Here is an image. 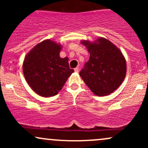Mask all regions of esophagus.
<instances>
[{
    "label": "esophagus",
    "mask_w": 148,
    "mask_h": 148,
    "mask_svg": "<svg viewBox=\"0 0 148 148\" xmlns=\"http://www.w3.org/2000/svg\"><path fill=\"white\" fill-rule=\"evenodd\" d=\"M74 72H79V67H76V68L74 69Z\"/></svg>",
    "instance_id": "34e87169"
}]
</instances>
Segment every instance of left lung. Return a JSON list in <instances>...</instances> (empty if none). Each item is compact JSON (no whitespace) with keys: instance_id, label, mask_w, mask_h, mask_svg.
<instances>
[{"instance_id":"8db88e82","label":"left lung","mask_w":148,"mask_h":148,"mask_svg":"<svg viewBox=\"0 0 148 148\" xmlns=\"http://www.w3.org/2000/svg\"><path fill=\"white\" fill-rule=\"evenodd\" d=\"M87 47L90 58L79 74L88 88L97 96L114 92L125 78L127 64L118 47L106 39L100 37L91 43L81 41Z\"/></svg>"}]
</instances>
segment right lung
Wrapping results in <instances>:
<instances>
[{"label":"right lung","mask_w":148,"mask_h":148,"mask_svg":"<svg viewBox=\"0 0 148 148\" xmlns=\"http://www.w3.org/2000/svg\"><path fill=\"white\" fill-rule=\"evenodd\" d=\"M62 47L50 40L42 41L30 51L23 63L24 77L30 87L39 95H56L74 72L68 58H61Z\"/></svg>","instance_id":"obj_1"}]
</instances>
